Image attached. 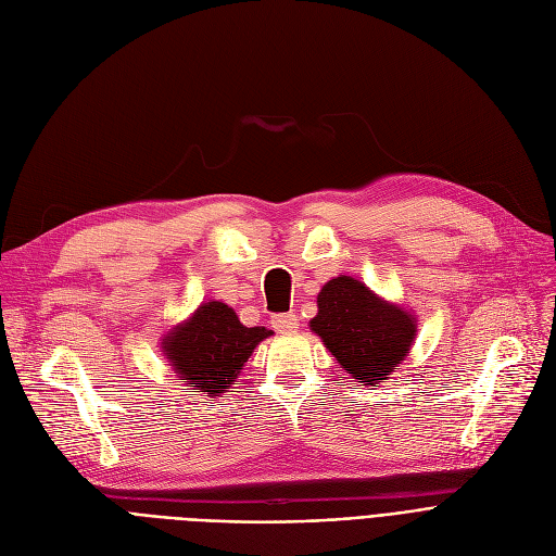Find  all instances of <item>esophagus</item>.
<instances>
[{
	"instance_id": "1",
	"label": "esophagus",
	"mask_w": 556,
	"mask_h": 556,
	"mask_svg": "<svg viewBox=\"0 0 556 556\" xmlns=\"http://www.w3.org/2000/svg\"><path fill=\"white\" fill-rule=\"evenodd\" d=\"M270 323H273L275 331H279V333H293V331H298V327H300V319H298L295 313H279V315H273Z\"/></svg>"
}]
</instances>
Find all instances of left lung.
<instances>
[{"label":"left lung","instance_id":"left-lung-1","mask_svg":"<svg viewBox=\"0 0 556 556\" xmlns=\"http://www.w3.org/2000/svg\"><path fill=\"white\" fill-rule=\"evenodd\" d=\"M415 323L410 313L381 300L363 281L340 275L319 290L311 331L349 376L376 388L410 352Z\"/></svg>","mask_w":556,"mask_h":556}]
</instances>
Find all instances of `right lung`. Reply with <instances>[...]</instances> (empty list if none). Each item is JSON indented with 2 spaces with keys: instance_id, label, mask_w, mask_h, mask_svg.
<instances>
[{
  "instance_id": "add662e5",
  "label": "right lung",
  "mask_w": 556,
  "mask_h": 556,
  "mask_svg": "<svg viewBox=\"0 0 556 556\" xmlns=\"http://www.w3.org/2000/svg\"><path fill=\"white\" fill-rule=\"evenodd\" d=\"M273 336L266 327H245L227 304L207 302L187 323L170 329L162 349L173 371L191 390L220 396L237 381L254 346Z\"/></svg>"
}]
</instances>
